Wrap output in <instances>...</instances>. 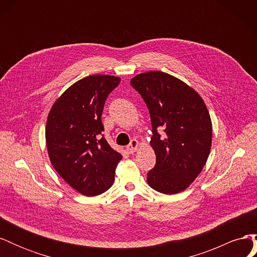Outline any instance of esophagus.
Instances as JSON below:
<instances>
[{"mask_svg": "<svg viewBox=\"0 0 257 257\" xmlns=\"http://www.w3.org/2000/svg\"><path fill=\"white\" fill-rule=\"evenodd\" d=\"M139 147V142L137 139H133V141H131L130 145L126 147V151L131 154V153H134Z\"/></svg>", "mask_w": 257, "mask_h": 257, "instance_id": "esophagus-1", "label": "esophagus"}]
</instances>
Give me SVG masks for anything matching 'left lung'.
<instances>
[{
    "mask_svg": "<svg viewBox=\"0 0 257 257\" xmlns=\"http://www.w3.org/2000/svg\"><path fill=\"white\" fill-rule=\"evenodd\" d=\"M131 85L144 98L152 124L150 145L157 163L147 182L163 194L180 193L203 170L211 149L212 123L204 99L182 80L160 71L138 74Z\"/></svg>",
    "mask_w": 257,
    "mask_h": 257,
    "instance_id": "8db88e82",
    "label": "left lung"
}]
</instances>
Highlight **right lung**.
<instances>
[{"label": "right lung", "instance_id": "obj_1", "mask_svg": "<svg viewBox=\"0 0 257 257\" xmlns=\"http://www.w3.org/2000/svg\"><path fill=\"white\" fill-rule=\"evenodd\" d=\"M120 78L92 75L76 81L57 98L46 123V145L53 168L85 196L106 192L122 155L102 136V112Z\"/></svg>", "mask_w": 257, "mask_h": 257}]
</instances>
